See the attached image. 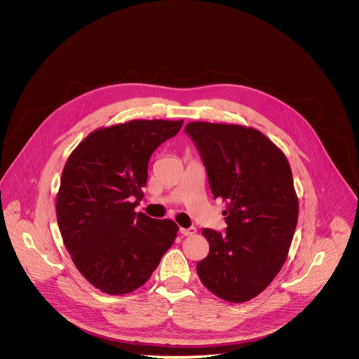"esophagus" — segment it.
I'll return each instance as SVG.
<instances>
[{"label": "esophagus", "mask_w": 359, "mask_h": 359, "mask_svg": "<svg viewBox=\"0 0 359 359\" xmlns=\"http://www.w3.org/2000/svg\"><path fill=\"white\" fill-rule=\"evenodd\" d=\"M180 232L184 235V236H192L196 233V228L195 226H191V228H180Z\"/></svg>", "instance_id": "obj_1"}]
</instances>
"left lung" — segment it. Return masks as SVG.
I'll return each mask as SVG.
<instances>
[{
	"mask_svg": "<svg viewBox=\"0 0 359 359\" xmlns=\"http://www.w3.org/2000/svg\"><path fill=\"white\" fill-rule=\"evenodd\" d=\"M185 131L203 158L214 199L226 205L225 233L202 231L210 252L198 275L217 297L249 302L279 273L293 241L299 198L290 164L253 127L192 121Z\"/></svg>",
	"mask_w": 359,
	"mask_h": 359,
	"instance_id": "left-lung-1",
	"label": "left lung"
}]
</instances>
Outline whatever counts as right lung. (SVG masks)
I'll return each mask as SVG.
<instances>
[{
  "instance_id": "1",
  "label": "right lung",
  "mask_w": 359,
  "mask_h": 359,
  "mask_svg": "<svg viewBox=\"0 0 359 359\" xmlns=\"http://www.w3.org/2000/svg\"><path fill=\"white\" fill-rule=\"evenodd\" d=\"M184 120H130L88 134L67 157L56 194L59 231L79 272L106 294L148 282L178 225L135 207L144 198L154 149Z\"/></svg>"
}]
</instances>
